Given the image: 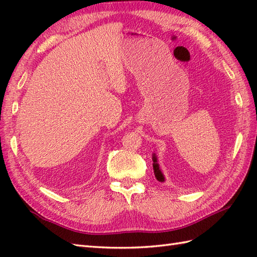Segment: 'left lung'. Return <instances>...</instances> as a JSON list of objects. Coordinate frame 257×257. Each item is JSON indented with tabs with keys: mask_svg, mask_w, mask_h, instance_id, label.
I'll use <instances>...</instances> for the list:
<instances>
[{
	"mask_svg": "<svg viewBox=\"0 0 257 257\" xmlns=\"http://www.w3.org/2000/svg\"><path fill=\"white\" fill-rule=\"evenodd\" d=\"M152 160H153V171H154V175H156L157 180H158L159 182H164V176H163V174H162V172H161V170H160V166H159V164H158V159H157L156 154H153Z\"/></svg>",
	"mask_w": 257,
	"mask_h": 257,
	"instance_id": "obj_1",
	"label": "left lung"
}]
</instances>
